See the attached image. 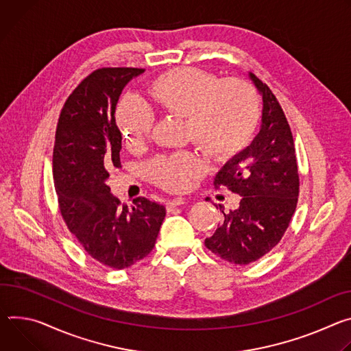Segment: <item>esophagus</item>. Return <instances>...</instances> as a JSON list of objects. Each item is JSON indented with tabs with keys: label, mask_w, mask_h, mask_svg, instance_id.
<instances>
[{
	"label": "esophagus",
	"mask_w": 351,
	"mask_h": 351,
	"mask_svg": "<svg viewBox=\"0 0 351 351\" xmlns=\"http://www.w3.org/2000/svg\"><path fill=\"white\" fill-rule=\"evenodd\" d=\"M184 204H186V199H185V198H174V199H169V201L166 202V206H167L169 210H171V209H174V208H177V206H181V205H184Z\"/></svg>",
	"instance_id": "34e87169"
}]
</instances>
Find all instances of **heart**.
I'll use <instances>...</instances> for the list:
<instances>
[{
  "label": "heart",
  "mask_w": 351,
  "mask_h": 351,
  "mask_svg": "<svg viewBox=\"0 0 351 351\" xmlns=\"http://www.w3.org/2000/svg\"><path fill=\"white\" fill-rule=\"evenodd\" d=\"M147 93L162 110L185 117V132L208 154L221 158L240 149L251 136L259 114L255 89L245 81L217 82L212 73L198 68H176L149 85ZM115 120L130 146L141 145L153 127L150 108L134 96L117 107ZM204 170L193 152L159 156L146 165V173L170 191L184 189Z\"/></svg>",
  "instance_id": "obj_1"
}]
</instances>
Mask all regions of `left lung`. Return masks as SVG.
<instances>
[{
	"mask_svg": "<svg viewBox=\"0 0 351 351\" xmlns=\"http://www.w3.org/2000/svg\"><path fill=\"white\" fill-rule=\"evenodd\" d=\"M248 77L262 96L258 135L219 170L215 185L241 197L240 206L224 213L206 248L237 265L255 262L282 240L298 197V169L293 135L275 95L254 73Z\"/></svg>",
	"mask_w": 351,
	"mask_h": 351,
	"instance_id": "left-lung-1",
	"label": "left lung"
}]
</instances>
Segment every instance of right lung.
Returning a JSON list of instances; mask_svg holds the SVG:
<instances>
[{
  "mask_svg": "<svg viewBox=\"0 0 351 351\" xmlns=\"http://www.w3.org/2000/svg\"><path fill=\"white\" fill-rule=\"evenodd\" d=\"M142 68H101L65 101L53 153L54 186L61 215L85 251L112 269H125L154 247L166 208L139 197L121 205L106 184L120 167L121 131L115 107L123 89Z\"/></svg>",
  "mask_w": 351,
  "mask_h": 351,
  "instance_id": "1",
  "label": "right lung"
}]
</instances>
